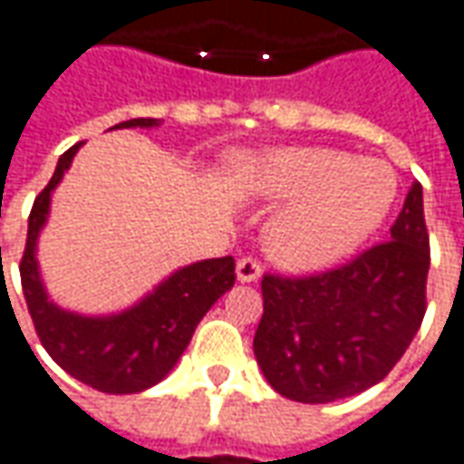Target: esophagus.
<instances>
[{
	"instance_id": "esophagus-1",
	"label": "esophagus",
	"mask_w": 464,
	"mask_h": 464,
	"mask_svg": "<svg viewBox=\"0 0 464 464\" xmlns=\"http://www.w3.org/2000/svg\"><path fill=\"white\" fill-rule=\"evenodd\" d=\"M236 277H238V282L259 280L262 277V264H259V259H254V256L238 259V264H236Z\"/></svg>"
}]
</instances>
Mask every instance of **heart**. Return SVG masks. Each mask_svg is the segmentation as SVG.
<instances>
[{
	"label": "heart",
	"mask_w": 464,
	"mask_h": 464,
	"mask_svg": "<svg viewBox=\"0 0 464 464\" xmlns=\"http://www.w3.org/2000/svg\"><path fill=\"white\" fill-rule=\"evenodd\" d=\"M244 184L262 200H287L264 244L287 269H321L357 248L391 213L398 179L385 161L336 149H287L254 159Z\"/></svg>",
	"instance_id": "obj_1"
}]
</instances>
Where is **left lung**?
Wrapping results in <instances>:
<instances>
[{
    "instance_id": "1",
    "label": "left lung",
    "mask_w": 464,
    "mask_h": 464,
    "mask_svg": "<svg viewBox=\"0 0 464 464\" xmlns=\"http://www.w3.org/2000/svg\"><path fill=\"white\" fill-rule=\"evenodd\" d=\"M429 262L423 192L413 182L391 241L318 275H264L254 354L266 382L297 403L377 385L421 328Z\"/></svg>"
}]
</instances>
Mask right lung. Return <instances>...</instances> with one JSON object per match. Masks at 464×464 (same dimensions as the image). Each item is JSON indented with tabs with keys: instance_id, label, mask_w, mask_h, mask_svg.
I'll return each mask as SVG.
<instances>
[{
	"instance_id": "add662e5",
	"label": "right lung",
	"mask_w": 464,
	"mask_h": 464,
	"mask_svg": "<svg viewBox=\"0 0 464 464\" xmlns=\"http://www.w3.org/2000/svg\"><path fill=\"white\" fill-rule=\"evenodd\" d=\"M153 125H159L153 118H136L115 128ZM79 146L82 143L58 159L51 182L33 202L27 218V244L20 262L23 293L38 339L69 375L100 392H140L171 372L202 315L233 287L236 262L233 256H220L182 266L133 308L115 315H79L58 308L45 295L35 246L51 210V192L61 182L63 171L72 167Z\"/></svg>"
}]
</instances>
